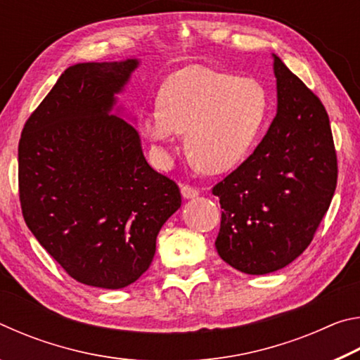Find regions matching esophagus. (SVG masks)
I'll return each instance as SVG.
<instances>
[{"mask_svg":"<svg viewBox=\"0 0 360 360\" xmlns=\"http://www.w3.org/2000/svg\"><path fill=\"white\" fill-rule=\"evenodd\" d=\"M181 193L184 198H193L198 195V191L188 184H181Z\"/></svg>","mask_w":360,"mask_h":360,"instance_id":"esophagus-1","label":"esophagus"}]
</instances>
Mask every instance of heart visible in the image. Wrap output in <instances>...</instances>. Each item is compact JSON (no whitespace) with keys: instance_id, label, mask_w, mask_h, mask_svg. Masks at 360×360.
<instances>
[{"instance_id":"heart-1","label":"heart","mask_w":360,"mask_h":360,"mask_svg":"<svg viewBox=\"0 0 360 360\" xmlns=\"http://www.w3.org/2000/svg\"><path fill=\"white\" fill-rule=\"evenodd\" d=\"M266 112L268 95L257 79L191 65L165 79L157 108L143 114L139 130L162 160L184 133L187 155L206 173H224L252 149Z\"/></svg>"}]
</instances>
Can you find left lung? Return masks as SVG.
Instances as JSON below:
<instances>
[{"label": "left lung", "instance_id": "1", "mask_svg": "<svg viewBox=\"0 0 360 360\" xmlns=\"http://www.w3.org/2000/svg\"><path fill=\"white\" fill-rule=\"evenodd\" d=\"M273 65L276 117L252 154L212 187L224 210L217 254L248 275L276 271L303 254L338 178L324 105L278 57Z\"/></svg>", "mask_w": 360, "mask_h": 360}]
</instances>
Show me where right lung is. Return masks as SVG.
<instances>
[{"label":"right lung","mask_w":360,"mask_h":360,"mask_svg":"<svg viewBox=\"0 0 360 360\" xmlns=\"http://www.w3.org/2000/svg\"><path fill=\"white\" fill-rule=\"evenodd\" d=\"M136 60L77 63L25 122L19 141L22 214L76 281L122 289L150 266L181 206L173 179L149 167L136 130L109 114Z\"/></svg>","instance_id":"right-lung-1"}]
</instances>
